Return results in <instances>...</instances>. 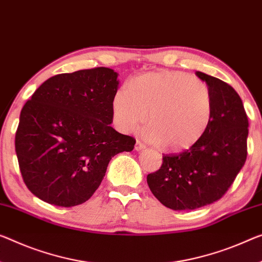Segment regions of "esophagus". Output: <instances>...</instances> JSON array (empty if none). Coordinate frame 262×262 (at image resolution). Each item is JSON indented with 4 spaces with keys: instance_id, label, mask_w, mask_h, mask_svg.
I'll return each instance as SVG.
<instances>
[{
    "instance_id": "esophagus-1",
    "label": "esophagus",
    "mask_w": 262,
    "mask_h": 262,
    "mask_svg": "<svg viewBox=\"0 0 262 262\" xmlns=\"http://www.w3.org/2000/svg\"><path fill=\"white\" fill-rule=\"evenodd\" d=\"M145 147H146V146H145V144H143L142 142H139V140H137V142H136V146H135V150H136V151L144 150Z\"/></svg>"
}]
</instances>
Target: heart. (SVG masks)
I'll return each mask as SVG.
<instances>
[{"mask_svg":"<svg viewBox=\"0 0 262 262\" xmlns=\"http://www.w3.org/2000/svg\"><path fill=\"white\" fill-rule=\"evenodd\" d=\"M212 114L210 88L182 71L139 75L112 98V116L120 131L130 134L148 117L144 138L173 152L194 146L206 134Z\"/></svg>","mask_w":262,"mask_h":262,"instance_id":"b5f03b06","label":"heart"}]
</instances>
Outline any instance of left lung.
I'll return each mask as SVG.
<instances>
[{
    "mask_svg": "<svg viewBox=\"0 0 262 262\" xmlns=\"http://www.w3.org/2000/svg\"><path fill=\"white\" fill-rule=\"evenodd\" d=\"M213 102L210 126L194 146L163 156L158 171L147 174L154 195L174 211H191L219 200L234 182L247 157L248 118L236 91L219 78L196 71Z\"/></svg>",
    "mask_w": 262,
    "mask_h": 262,
    "instance_id": "8db88e82",
    "label": "left lung"
}]
</instances>
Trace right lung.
<instances>
[{
	"mask_svg": "<svg viewBox=\"0 0 262 262\" xmlns=\"http://www.w3.org/2000/svg\"><path fill=\"white\" fill-rule=\"evenodd\" d=\"M118 74L95 68L47 79L24 104L15 150L27 187L48 204L71 207L99 187L111 158L136 140L112 127Z\"/></svg>",
	"mask_w": 262,
	"mask_h": 262,
	"instance_id": "add662e5",
	"label": "right lung"
}]
</instances>
